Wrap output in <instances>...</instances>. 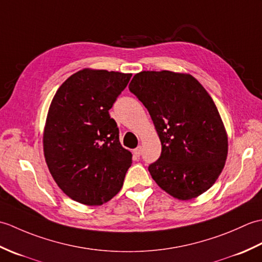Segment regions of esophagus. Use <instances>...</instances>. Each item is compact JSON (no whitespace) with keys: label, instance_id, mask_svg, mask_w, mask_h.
Masks as SVG:
<instances>
[{"label":"esophagus","instance_id":"1","mask_svg":"<svg viewBox=\"0 0 262 262\" xmlns=\"http://www.w3.org/2000/svg\"><path fill=\"white\" fill-rule=\"evenodd\" d=\"M134 154L136 155V157H141V155H142V146H137L134 149Z\"/></svg>","mask_w":262,"mask_h":262}]
</instances>
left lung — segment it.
<instances>
[{
	"mask_svg": "<svg viewBox=\"0 0 262 262\" xmlns=\"http://www.w3.org/2000/svg\"><path fill=\"white\" fill-rule=\"evenodd\" d=\"M129 91L145 105L162 144L148 165L155 182L180 200L207 191L224 168L227 136L207 91L188 74L144 71Z\"/></svg>",
	"mask_w": 262,
	"mask_h": 262,
	"instance_id": "left-lung-1",
	"label": "left lung"
}]
</instances>
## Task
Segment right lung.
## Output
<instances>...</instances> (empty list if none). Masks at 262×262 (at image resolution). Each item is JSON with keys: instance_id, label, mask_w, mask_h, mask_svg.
Returning <instances> with one entry per match:
<instances>
[{"instance_id": "obj_1", "label": "right lung", "mask_w": 262, "mask_h": 262, "mask_svg": "<svg viewBox=\"0 0 262 262\" xmlns=\"http://www.w3.org/2000/svg\"><path fill=\"white\" fill-rule=\"evenodd\" d=\"M132 74L82 70L59 86L48 111L43 152L48 169L70 198L102 205L119 192L132 153L121 146L111 118Z\"/></svg>"}]
</instances>
